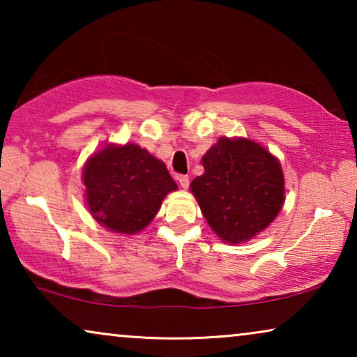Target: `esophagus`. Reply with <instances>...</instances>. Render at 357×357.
I'll return each instance as SVG.
<instances>
[{
    "mask_svg": "<svg viewBox=\"0 0 357 357\" xmlns=\"http://www.w3.org/2000/svg\"><path fill=\"white\" fill-rule=\"evenodd\" d=\"M178 183H180V187L182 188H188V185H190V178H188V175H178Z\"/></svg>",
    "mask_w": 357,
    "mask_h": 357,
    "instance_id": "1",
    "label": "esophagus"
}]
</instances>
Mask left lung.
Segmentation results:
<instances>
[{"instance_id": "obj_1", "label": "left lung", "mask_w": 357, "mask_h": 357, "mask_svg": "<svg viewBox=\"0 0 357 357\" xmlns=\"http://www.w3.org/2000/svg\"><path fill=\"white\" fill-rule=\"evenodd\" d=\"M190 183L209 227L224 242L250 241L275 221L284 203L280 160L247 138H219Z\"/></svg>"}]
</instances>
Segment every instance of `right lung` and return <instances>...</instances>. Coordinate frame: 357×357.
Segmentation results:
<instances>
[{
	"label": "right lung",
	"mask_w": 357,
	"mask_h": 357,
	"mask_svg": "<svg viewBox=\"0 0 357 357\" xmlns=\"http://www.w3.org/2000/svg\"><path fill=\"white\" fill-rule=\"evenodd\" d=\"M86 203L92 218L112 232L136 234L158 214L177 183L162 160L138 144H105L82 170Z\"/></svg>",
	"instance_id": "right-lung-1"
}]
</instances>
